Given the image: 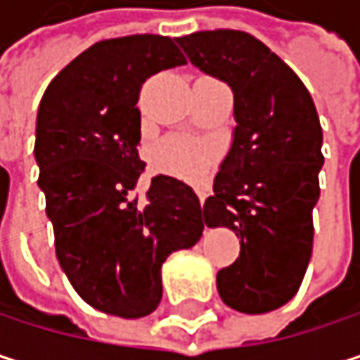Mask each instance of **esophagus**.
<instances>
[{
    "instance_id": "esophagus-1",
    "label": "esophagus",
    "mask_w": 360,
    "mask_h": 360,
    "mask_svg": "<svg viewBox=\"0 0 360 360\" xmlns=\"http://www.w3.org/2000/svg\"><path fill=\"white\" fill-rule=\"evenodd\" d=\"M198 198H200V204L204 206V200H206V193H204L202 189H198Z\"/></svg>"
}]
</instances>
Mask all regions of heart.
Listing matches in <instances>:
<instances>
[{
	"label": "heart",
	"mask_w": 360,
	"mask_h": 360,
	"mask_svg": "<svg viewBox=\"0 0 360 360\" xmlns=\"http://www.w3.org/2000/svg\"><path fill=\"white\" fill-rule=\"evenodd\" d=\"M214 158V146L181 135L160 141L152 152V160L158 171L183 179H202L212 169Z\"/></svg>",
	"instance_id": "heart-1"
}]
</instances>
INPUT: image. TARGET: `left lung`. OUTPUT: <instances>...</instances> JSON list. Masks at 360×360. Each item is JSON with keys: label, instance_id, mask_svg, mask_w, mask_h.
Returning <instances> with one entry per match:
<instances>
[{"label": "left lung", "instance_id": "obj_1", "mask_svg": "<svg viewBox=\"0 0 360 360\" xmlns=\"http://www.w3.org/2000/svg\"><path fill=\"white\" fill-rule=\"evenodd\" d=\"M189 62L233 91V141L202 214L240 238L238 260L217 273L223 302L262 315L290 302L313 254L323 131L298 75L244 31L177 39Z\"/></svg>", "mask_w": 360, "mask_h": 360}]
</instances>
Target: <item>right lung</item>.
Masks as SVG:
<instances>
[{"label":"right lung","mask_w":360,"mask_h":360,"mask_svg":"<svg viewBox=\"0 0 360 360\" xmlns=\"http://www.w3.org/2000/svg\"><path fill=\"white\" fill-rule=\"evenodd\" d=\"M171 37L106 39L62 68L37 112L35 160L56 256L94 309L139 319L162 298V262L198 244L204 214L193 189L167 175L146 200L133 189L139 158V91L152 75L183 66Z\"/></svg>","instance_id":"right-lung-1"}]
</instances>
